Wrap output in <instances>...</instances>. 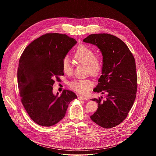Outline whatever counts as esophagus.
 Segmentation results:
<instances>
[{"instance_id":"esophagus-1","label":"esophagus","mask_w":156,"mask_h":156,"mask_svg":"<svg viewBox=\"0 0 156 156\" xmlns=\"http://www.w3.org/2000/svg\"><path fill=\"white\" fill-rule=\"evenodd\" d=\"M78 99L80 100H82V101H86L87 100V98L85 97H78Z\"/></svg>"}]
</instances>
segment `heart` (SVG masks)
<instances>
[{
    "instance_id": "1",
    "label": "heart",
    "mask_w": 156,
    "mask_h": 156,
    "mask_svg": "<svg viewBox=\"0 0 156 156\" xmlns=\"http://www.w3.org/2000/svg\"><path fill=\"white\" fill-rule=\"evenodd\" d=\"M94 51L87 46L81 45L74 53L75 59L87 66L90 74L97 76L102 71L103 59L100 55H94ZM62 68L64 73L71 75L73 71V64L68 57H65L62 61ZM93 82L89 80H75L69 83V87L81 94H87L91 88Z\"/></svg>"
}]
</instances>
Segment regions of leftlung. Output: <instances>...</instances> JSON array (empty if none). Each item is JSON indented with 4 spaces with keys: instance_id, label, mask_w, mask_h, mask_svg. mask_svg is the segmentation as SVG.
Returning <instances> with one entry per match:
<instances>
[{
    "instance_id": "obj_1",
    "label": "left lung",
    "mask_w": 156,
    "mask_h": 156,
    "mask_svg": "<svg viewBox=\"0 0 156 156\" xmlns=\"http://www.w3.org/2000/svg\"><path fill=\"white\" fill-rule=\"evenodd\" d=\"M85 43L95 45L103 56V69L95 92L105 94L98 99V109L90 119L105 129L117 126L126 119L136 96L137 76L132 53L120 38L109 34H90Z\"/></svg>"
}]
</instances>
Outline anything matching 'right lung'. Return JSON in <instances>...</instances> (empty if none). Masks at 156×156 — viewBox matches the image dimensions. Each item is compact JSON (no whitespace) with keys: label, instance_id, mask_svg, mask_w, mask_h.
Here are the masks:
<instances>
[{"label":"right lung","instance_id":"1","mask_svg":"<svg viewBox=\"0 0 156 156\" xmlns=\"http://www.w3.org/2000/svg\"><path fill=\"white\" fill-rule=\"evenodd\" d=\"M76 43L66 34L47 33L32 41L20 58L17 82L22 103L30 118L40 126L59 122L69 104L77 98L69 90L60 96L52 93L55 80L64 75L62 61Z\"/></svg>","mask_w":156,"mask_h":156}]
</instances>
